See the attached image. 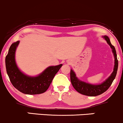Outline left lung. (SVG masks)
Masks as SVG:
<instances>
[{"label":"left lung","instance_id":"8db88e82","mask_svg":"<svg viewBox=\"0 0 123 123\" xmlns=\"http://www.w3.org/2000/svg\"><path fill=\"white\" fill-rule=\"evenodd\" d=\"M103 38L106 40L108 44L109 45L112 50L115 57V66H114L113 71L111 75L104 82L99 85H92L86 83L79 79L76 77L75 73L71 69L70 79L72 85L74 88L79 93L87 96H97L101 94L109 89L112 82L115 79L117 74L118 68V60L117 59L116 51L114 46L111 44L109 37L106 36H104Z\"/></svg>","mask_w":123,"mask_h":123}]
</instances>
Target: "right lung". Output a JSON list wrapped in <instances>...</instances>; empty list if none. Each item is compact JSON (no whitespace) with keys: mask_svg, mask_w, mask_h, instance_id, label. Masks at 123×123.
Masks as SVG:
<instances>
[{"mask_svg":"<svg viewBox=\"0 0 123 123\" xmlns=\"http://www.w3.org/2000/svg\"><path fill=\"white\" fill-rule=\"evenodd\" d=\"M19 41L12 43L6 57L7 75L14 87L26 94H38L45 92L49 87L53 78L62 67V64L49 66L36 76H30L20 71L16 64L15 55Z\"/></svg>","mask_w":123,"mask_h":123,"instance_id":"1","label":"right lung"}]
</instances>
